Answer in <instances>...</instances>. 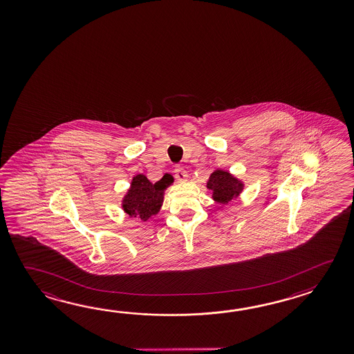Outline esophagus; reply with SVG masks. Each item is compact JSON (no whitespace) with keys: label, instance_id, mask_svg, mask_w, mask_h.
Segmentation results:
<instances>
[{"label":"esophagus","instance_id":"1","mask_svg":"<svg viewBox=\"0 0 354 354\" xmlns=\"http://www.w3.org/2000/svg\"><path fill=\"white\" fill-rule=\"evenodd\" d=\"M174 176H176V180L180 182V183H183V182H186L188 180V174L186 171H185V168H182V167L177 166L174 168Z\"/></svg>","mask_w":354,"mask_h":354}]
</instances>
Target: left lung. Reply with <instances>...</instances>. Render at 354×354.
Listing matches in <instances>:
<instances>
[{"label":"left lung","mask_w":354,"mask_h":354,"mask_svg":"<svg viewBox=\"0 0 354 354\" xmlns=\"http://www.w3.org/2000/svg\"><path fill=\"white\" fill-rule=\"evenodd\" d=\"M206 187L210 189L214 201L221 205H229L241 195L245 185L244 180L232 172L223 168H216L210 174Z\"/></svg>","instance_id":"1"}]
</instances>
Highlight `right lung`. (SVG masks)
I'll use <instances>...</instances> for the list:
<instances>
[{
  "instance_id": "obj_1",
  "label": "right lung",
  "mask_w": 354,
  "mask_h": 354,
  "mask_svg": "<svg viewBox=\"0 0 354 354\" xmlns=\"http://www.w3.org/2000/svg\"><path fill=\"white\" fill-rule=\"evenodd\" d=\"M174 182V176L168 174L156 183L148 180L145 174H136L131 178L130 187L121 198V209L129 218L147 221L160 211L166 189L172 186Z\"/></svg>"
}]
</instances>
